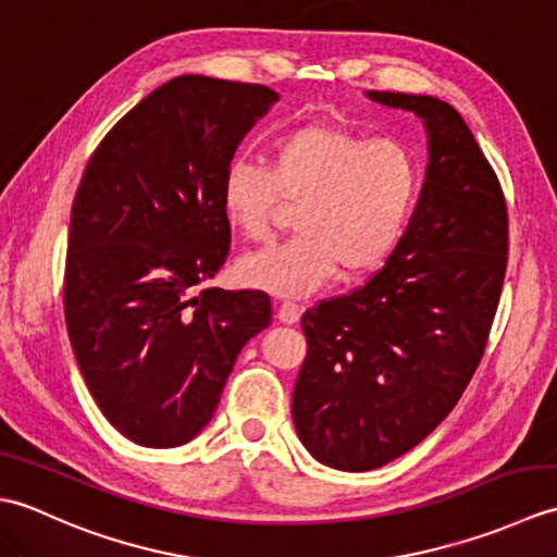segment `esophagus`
Here are the masks:
<instances>
[{
  "label": "esophagus",
  "mask_w": 557,
  "mask_h": 557,
  "mask_svg": "<svg viewBox=\"0 0 557 557\" xmlns=\"http://www.w3.org/2000/svg\"><path fill=\"white\" fill-rule=\"evenodd\" d=\"M301 313H304V306H299V304H294V301H282L280 306H277V318L282 323H297L299 318H301Z\"/></svg>",
  "instance_id": "esophagus-1"
}]
</instances>
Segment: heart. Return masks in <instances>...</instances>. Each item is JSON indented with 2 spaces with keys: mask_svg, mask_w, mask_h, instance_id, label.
I'll list each match as a JSON object with an SVG mask.
<instances>
[{
  "mask_svg": "<svg viewBox=\"0 0 557 557\" xmlns=\"http://www.w3.org/2000/svg\"><path fill=\"white\" fill-rule=\"evenodd\" d=\"M417 186V162L405 146L315 122L280 136L268 168L230 162L220 206L236 234L263 242L282 200L299 203L292 220L297 232L246 256L239 270L251 287L306 297L335 270L351 277L381 263L397 242Z\"/></svg>",
  "mask_w": 557,
  "mask_h": 557,
  "instance_id": "obj_1",
  "label": "heart"
}]
</instances>
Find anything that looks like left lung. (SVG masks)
Returning a JSON list of instances; mask_svg holds the SVG:
<instances>
[{
    "instance_id": "1",
    "label": "left lung",
    "mask_w": 557,
    "mask_h": 557,
    "mask_svg": "<svg viewBox=\"0 0 557 557\" xmlns=\"http://www.w3.org/2000/svg\"><path fill=\"white\" fill-rule=\"evenodd\" d=\"M369 98L419 114L431 160L385 265L301 318L309 354L294 425L318 461L342 471L401 457L455 409L486 351L510 246L498 174L453 104L387 90Z\"/></svg>"
}]
</instances>
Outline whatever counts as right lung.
<instances>
[{
	"mask_svg": "<svg viewBox=\"0 0 557 557\" xmlns=\"http://www.w3.org/2000/svg\"><path fill=\"white\" fill-rule=\"evenodd\" d=\"M275 100L258 83L172 78L110 128L81 176L66 330L104 419L138 445L203 431L242 347L272 321L265 292L203 285L230 256L224 170Z\"/></svg>",
	"mask_w": 557,
	"mask_h": 557,
	"instance_id": "obj_1",
	"label": "right lung"
}]
</instances>
